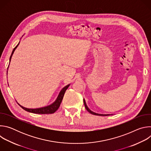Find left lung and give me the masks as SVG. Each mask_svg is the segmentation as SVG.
I'll return each instance as SVG.
<instances>
[{"instance_id": "obj_1", "label": "left lung", "mask_w": 151, "mask_h": 151, "mask_svg": "<svg viewBox=\"0 0 151 151\" xmlns=\"http://www.w3.org/2000/svg\"><path fill=\"white\" fill-rule=\"evenodd\" d=\"M83 103H84V105H85V109L87 110L88 112H89L90 114H93V115H99V116H108V115H110L109 114H97V113H95L93 111H91L88 107V106H87V104H86V102H85V100L83 99Z\"/></svg>"}]
</instances>
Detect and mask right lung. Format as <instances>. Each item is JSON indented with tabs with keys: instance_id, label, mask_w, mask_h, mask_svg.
<instances>
[{
	"instance_id": "1",
	"label": "right lung",
	"mask_w": 151,
	"mask_h": 151,
	"mask_svg": "<svg viewBox=\"0 0 151 151\" xmlns=\"http://www.w3.org/2000/svg\"><path fill=\"white\" fill-rule=\"evenodd\" d=\"M19 44V42L18 44V45L14 48L12 52V54L11 55V57H10V58H9V63L11 61V58H12V56L15 50V49L17 48V47L18 46ZM7 73H8V71H7ZM70 86V84L66 85V87H64L60 92L57 99L55 100V101L52 103L50 105H48L47 106H45V107H40V108H36V109H29V108H26V107H24L23 106H22L21 105H20L19 103H18L19 106H21L22 108L29 112H31V113H33V114H53L54 113L58 108L60 106V104L62 101V100L63 99V97H64V93H65L66 90L68 88V87Z\"/></svg>"
}]
</instances>
